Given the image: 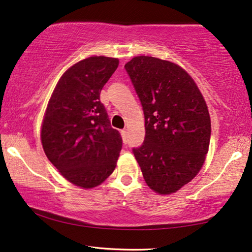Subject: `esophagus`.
Segmentation results:
<instances>
[{
    "instance_id": "34e87169",
    "label": "esophagus",
    "mask_w": 252,
    "mask_h": 252,
    "mask_svg": "<svg viewBox=\"0 0 252 252\" xmlns=\"http://www.w3.org/2000/svg\"><path fill=\"white\" fill-rule=\"evenodd\" d=\"M126 129H123V130H121V134H122V138H123V140H125V142H126Z\"/></svg>"
}]
</instances>
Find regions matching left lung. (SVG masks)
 Wrapping results in <instances>:
<instances>
[{
    "label": "left lung",
    "mask_w": 252,
    "mask_h": 252,
    "mask_svg": "<svg viewBox=\"0 0 252 252\" xmlns=\"http://www.w3.org/2000/svg\"><path fill=\"white\" fill-rule=\"evenodd\" d=\"M145 114L146 137L133 148L147 185L171 194L201 170L209 151L211 119L193 78L176 63L138 56L125 65Z\"/></svg>",
    "instance_id": "obj_1"
}]
</instances>
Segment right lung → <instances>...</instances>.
<instances>
[{"label": "right lung", "mask_w": 252, "mask_h": 252, "mask_svg": "<svg viewBox=\"0 0 252 252\" xmlns=\"http://www.w3.org/2000/svg\"><path fill=\"white\" fill-rule=\"evenodd\" d=\"M119 59L94 56L78 62L59 79L47 105L41 142L47 158L67 181L93 189L117 166L122 148L99 101Z\"/></svg>", "instance_id": "1"}]
</instances>
